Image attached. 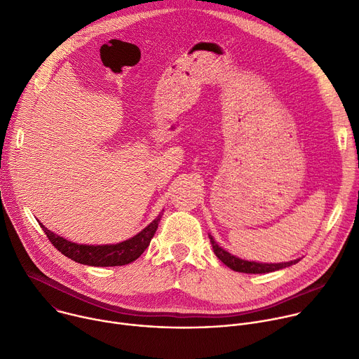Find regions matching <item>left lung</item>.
<instances>
[{"mask_svg":"<svg viewBox=\"0 0 359 359\" xmlns=\"http://www.w3.org/2000/svg\"><path fill=\"white\" fill-rule=\"evenodd\" d=\"M210 238V243L213 246V252L215 255L222 260V262L227 266L231 268L235 272H242V273H269V272H275L287 266H292L298 264L301 259H295V260H290V262H282V264H259V262H249V260L245 259H239L233 255H231L229 252H226L224 249H222L215 239L209 235Z\"/></svg>","mask_w":359,"mask_h":359,"instance_id":"left-lung-1","label":"left lung"}]
</instances>
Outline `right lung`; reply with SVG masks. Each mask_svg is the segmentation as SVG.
<instances>
[{
  "label": "right lung",
  "mask_w": 359,
  "mask_h": 359,
  "mask_svg": "<svg viewBox=\"0 0 359 359\" xmlns=\"http://www.w3.org/2000/svg\"><path fill=\"white\" fill-rule=\"evenodd\" d=\"M161 215L163 213H160L136 236L116 245H79L53 233L43 223H40V226L53 246L77 264L88 266H123L132 264L150 245V241L157 231Z\"/></svg>",
  "instance_id": "right-lung-1"
}]
</instances>
